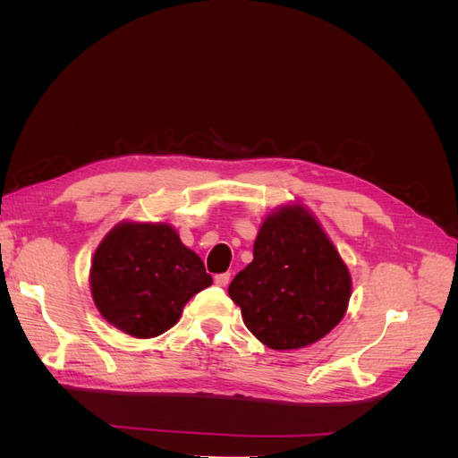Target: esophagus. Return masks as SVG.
<instances>
[{
	"mask_svg": "<svg viewBox=\"0 0 458 458\" xmlns=\"http://www.w3.org/2000/svg\"><path fill=\"white\" fill-rule=\"evenodd\" d=\"M229 281H231V273H219V275L214 276V283L217 286H227Z\"/></svg>",
	"mask_w": 458,
	"mask_h": 458,
	"instance_id": "34e87169",
	"label": "esophagus"
}]
</instances>
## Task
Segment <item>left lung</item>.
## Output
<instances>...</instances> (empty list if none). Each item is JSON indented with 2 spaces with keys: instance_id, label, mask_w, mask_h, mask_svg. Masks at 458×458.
I'll list each match as a JSON object with an SVG mask.
<instances>
[{
  "instance_id": "obj_1",
  "label": "left lung",
  "mask_w": 458,
  "mask_h": 458,
  "mask_svg": "<svg viewBox=\"0 0 458 458\" xmlns=\"http://www.w3.org/2000/svg\"><path fill=\"white\" fill-rule=\"evenodd\" d=\"M229 296L261 344L298 350L342 321L352 275L317 217L301 204H286L263 219L254 259L234 276Z\"/></svg>"
}]
</instances>
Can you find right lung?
Instances as JSON below:
<instances>
[{"instance_id":"1","label":"right lung","mask_w":458,"mask_h":458,"mask_svg":"<svg viewBox=\"0 0 458 458\" xmlns=\"http://www.w3.org/2000/svg\"><path fill=\"white\" fill-rule=\"evenodd\" d=\"M210 284L202 259L164 221H122L97 246L89 271L97 310L133 338L172 328L185 303Z\"/></svg>"}]
</instances>
